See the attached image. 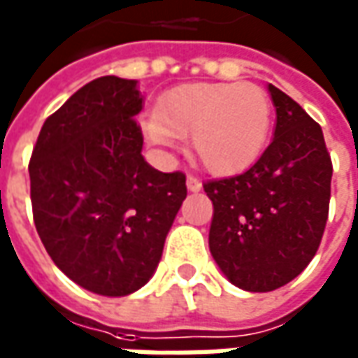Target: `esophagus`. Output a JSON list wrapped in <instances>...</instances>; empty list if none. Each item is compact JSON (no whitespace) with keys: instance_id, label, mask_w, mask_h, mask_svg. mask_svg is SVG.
<instances>
[{"instance_id":"1","label":"esophagus","mask_w":358,"mask_h":358,"mask_svg":"<svg viewBox=\"0 0 358 358\" xmlns=\"http://www.w3.org/2000/svg\"><path fill=\"white\" fill-rule=\"evenodd\" d=\"M186 186H188V192H199L201 189V182L194 176H188L186 178Z\"/></svg>"}]
</instances>
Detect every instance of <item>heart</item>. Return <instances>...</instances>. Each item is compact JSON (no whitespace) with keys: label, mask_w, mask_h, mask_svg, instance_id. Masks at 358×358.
Returning <instances> with one entry per match:
<instances>
[{"label":"heart","mask_w":358,"mask_h":358,"mask_svg":"<svg viewBox=\"0 0 358 358\" xmlns=\"http://www.w3.org/2000/svg\"><path fill=\"white\" fill-rule=\"evenodd\" d=\"M272 127L268 94L255 84L199 82L172 87L160 97L155 117L143 123L148 143L176 147L189 137L192 157L213 176H235L250 169Z\"/></svg>","instance_id":"heart-1"}]
</instances>
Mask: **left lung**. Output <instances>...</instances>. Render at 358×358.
Wrapping results in <instances>:
<instances>
[{"label":"left lung","instance_id":"8db88e82","mask_svg":"<svg viewBox=\"0 0 358 358\" xmlns=\"http://www.w3.org/2000/svg\"><path fill=\"white\" fill-rule=\"evenodd\" d=\"M276 109L271 145L247 172L203 184L213 201L210 250L225 278L247 292H272L300 274L322 243L331 159L322 127L268 84Z\"/></svg>","mask_w":358,"mask_h":358}]
</instances>
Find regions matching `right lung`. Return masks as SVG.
Segmentation results:
<instances>
[{
  "instance_id": "right-lung-1",
  "label": "right lung",
  "mask_w": 358,
  "mask_h": 358,
  "mask_svg": "<svg viewBox=\"0 0 358 358\" xmlns=\"http://www.w3.org/2000/svg\"><path fill=\"white\" fill-rule=\"evenodd\" d=\"M137 80L101 76L46 119L29 162L31 203L46 252L70 280L119 298L157 271L186 176L143 159Z\"/></svg>"
}]
</instances>
